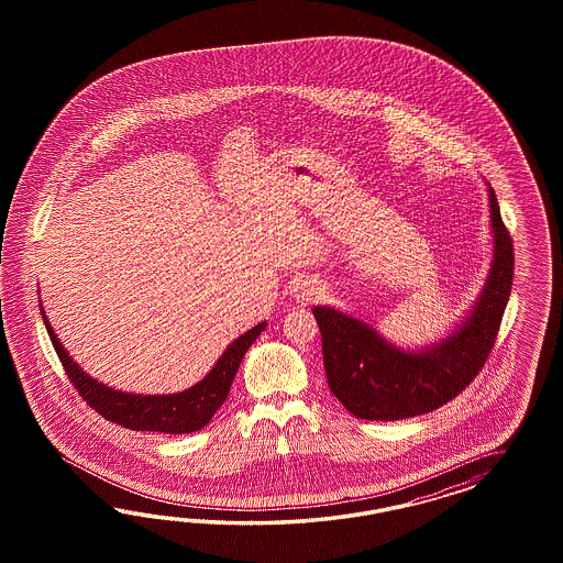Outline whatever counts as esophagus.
I'll use <instances>...</instances> for the list:
<instances>
[{
    "label": "esophagus",
    "instance_id": "1",
    "mask_svg": "<svg viewBox=\"0 0 563 563\" xmlns=\"http://www.w3.org/2000/svg\"><path fill=\"white\" fill-rule=\"evenodd\" d=\"M292 295H295L297 303L307 306V303H311V301L320 295V287H318L316 280H311V278H301V280H297V285H295V289H292Z\"/></svg>",
    "mask_w": 563,
    "mask_h": 563
}]
</instances>
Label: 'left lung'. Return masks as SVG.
Returning a JSON list of instances; mask_svg holds the SVG:
<instances>
[{
  "label": "left lung",
  "instance_id": "left-lung-1",
  "mask_svg": "<svg viewBox=\"0 0 563 563\" xmlns=\"http://www.w3.org/2000/svg\"><path fill=\"white\" fill-rule=\"evenodd\" d=\"M487 191L492 268L475 306L442 341L410 351L334 307H313L322 332L328 388L358 419L398 421L440 409L477 377L489 357L510 299L514 247L494 188L487 186Z\"/></svg>",
  "mask_w": 563,
  "mask_h": 563
}]
</instances>
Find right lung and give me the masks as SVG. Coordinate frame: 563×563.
<instances>
[{"mask_svg": "<svg viewBox=\"0 0 563 563\" xmlns=\"http://www.w3.org/2000/svg\"><path fill=\"white\" fill-rule=\"evenodd\" d=\"M41 316L69 382L85 398L86 405H90L107 421L128 427L132 431H158V433H173V435L198 431L214 417V412L221 409L222 402L227 400V394L231 390L241 358L266 328V322H262L231 342L219 361L214 363V367L206 374L205 379H200L188 390L146 396V394L121 393L104 386L99 379H92L85 369H80L78 363H74V358L69 357L68 351L53 332L43 306H41Z\"/></svg>", "mask_w": 563, "mask_h": 563, "instance_id": "add662e5", "label": "right lung"}]
</instances>
